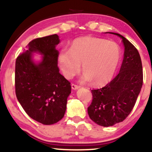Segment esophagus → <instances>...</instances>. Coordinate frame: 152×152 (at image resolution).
I'll return each mask as SVG.
<instances>
[{"label": "esophagus", "instance_id": "1", "mask_svg": "<svg viewBox=\"0 0 152 152\" xmlns=\"http://www.w3.org/2000/svg\"><path fill=\"white\" fill-rule=\"evenodd\" d=\"M79 86H78V85H76V84H74V83H72V84H71V88H72V89H74V90H76V89H78V88H79Z\"/></svg>", "mask_w": 152, "mask_h": 152}]
</instances>
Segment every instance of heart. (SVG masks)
Instances as JSON below:
<instances>
[{
    "mask_svg": "<svg viewBox=\"0 0 152 152\" xmlns=\"http://www.w3.org/2000/svg\"><path fill=\"white\" fill-rule=\"evenodd\" d=\"M121 48L114 41L104 38L85 36L74 40L70 50L62 49L58 62L63 74L71 78L81 69L85 73L82 80L104 86L112 79L120 60Z\"/></svg>",
    "mask_w": 152,
    "mask_h": 152,
    "instance_id": "1",
    "label": "heart"
}]
</instances>
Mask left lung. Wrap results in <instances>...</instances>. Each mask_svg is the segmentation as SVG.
<instances>
[{
    "mask_svg": "<svg viewBox=\"0 0 152 152\" xmlns=\"http://www.w3.org/2000/svg\"><path fill=\"white\" fill-rule=\"evenodd\" d=\"M112 34V33H111ZM122 38L124 53L119 73L105 86L91 90L93 99L88 107L91 119L102 126L123 121L133 109L143 84L142 64L135 46Z\"/></svg>",
    "mask_w": 152,
    "mask_h": 152,
    "instance_id": "1",
    "label": "left lung"
}]
</instances>
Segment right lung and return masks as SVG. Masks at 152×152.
Wrapping results in <instances>:
<instances>
[{"mask_svg": "<svg viewBox=\"0 0 152 152\" xmlns=\"http://www.w3.org/2000/svg\"><path fill=\"white\" fill-rule=\"evenodd\" d=\"M60 42L54 34L32 40L15 61V95L31 118L45 125L57 123L64 117L71 83L59 73V52L56 46ZM34 52L44 55L38 64L32 61Z\"/></svg>", "mask_w": 152, "mask_h": 152, "instance_id": "1", "label": "right lung"}]
</instances>
